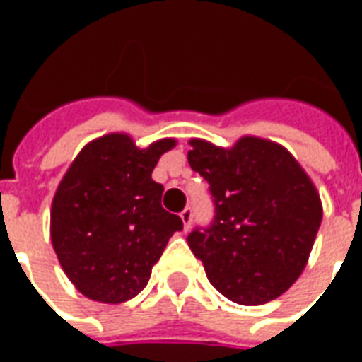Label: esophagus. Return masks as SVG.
<instances>
[{"instance_id":"34e87169","label":"esophagus","mask_w":362,"mask_h":362,"mask_svg":"<svg viewBox=\"0 0 362 362\" xmlns=\"http://www.w3.org/2000/svg\"><path fill=\"white\" fill-rule=\"evenodd\" d=\"M180 219L182 223H184V227L186 228L192 227V219H194V211H192V207H186V209L180 213Z\"/></svg>"}]
</instances>
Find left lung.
I'll return each instance as SVG.
<instances>
[{
    "mask_svg": "<svg viewBox=\"0 0 362 362\" xmlns=\"http://www.w3.org/2000/svg\"><path fill=\"white\" fill-rule=\"evenodd\" d=\"M188 163L209 184L213 219L188 235L213 287L246 306L283 295L303 273L322 223L310 178L281 145L243 137L233 149L189 141Z\"/></svg>",
    "mask_w": 362,
    "mask_h": 362,
    "instance_id": "8db88e82",
    "label": "left lung"
}]
</instances>
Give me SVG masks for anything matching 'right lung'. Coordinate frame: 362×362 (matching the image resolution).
Instances as JSON below:
<instances>
[{
  "label": "right lung",
  "instance_id": "right-lung-1",
  "mask_svg": "<svg viewBox=\"0 0 362 362\" xmlns=\"http://www.w3.org/2000/svg\"><path fill=\"white\" fill-rule=\"evenodd\" d=\"M174 139L137 149L124 134L104 135L77 155L52 202V244L64 272L98 303H126L149 283L166 243L184 228L160 205L151 178Z\"/></svg>",
  "mask_w": 362,
  "mask_h": 362
}]
</instances>
